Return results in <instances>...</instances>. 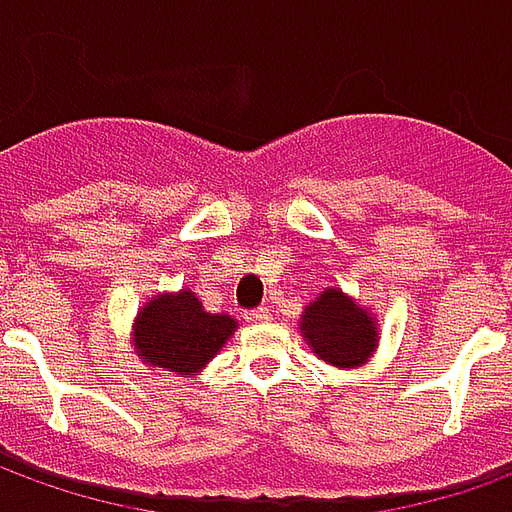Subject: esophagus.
<instances>
[{"label": "esophagus", "instance_id": "1", "mask_svg": "<svg viewBox=\"0 0 512 512\" xmlns=\"http://www.w3.org/2000/svg\"><path fill=\"white\" fill-rule=\"evenodd\" d=\"M249 321H252V323H268V321H271V312H268L266 307H260V310L249 312Z\"/></svg>", "mask_w": 512, "mask_h": 512}]
</instances>
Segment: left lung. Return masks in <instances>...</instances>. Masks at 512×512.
I'll return each instance as SVG.
<instances>
[{
	"label": "left lung",
	"instance_id": "obj_1",
	"mask_svg": "<svg viewBox=\"0 0 512 512\" xmlns=\"http://www.w3.org/2000/svg\"><path fill=\"white\" fill-rule=\"evenodd\" d=\"M304 343L321 362L340 370L367 365L378 348V318L343 288H326L299 318Z\"/></svg>",
	"mask_w": 512,
	"mask_h": 512
}]
</instances>
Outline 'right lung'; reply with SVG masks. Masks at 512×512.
Instances as JSON below:
<instances>
[{
	"label": "right lung",
	"mask_w": 512,
	"mask_h": 512,
	"mask_svg": "<svg viewBox=\"0 0 512 512\" xmlns=\"http://www.w3.org/2000/svg\"><path fill=\"white\" fill-rule=\"evenodd\" d=\"M238 329L224 312H208L194 290L158 293L145 301L134 318L131 343L139 362L172 376H200Z\"/></svg>",
	"instance_id": "right-lung-1"
}]
</instances>
